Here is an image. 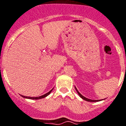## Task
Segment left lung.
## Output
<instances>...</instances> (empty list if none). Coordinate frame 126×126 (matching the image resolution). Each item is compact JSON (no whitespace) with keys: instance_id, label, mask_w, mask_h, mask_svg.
Here are the masks:
<instances>
[{"instance_id":"left-lung-1","label":"left lung","mask_w":126,"mask_h":126,"mask_svg":"<svg viewBox=\"0 0 126 126\" xmlns=\"http://www.w3.org/2000/svg\"><path fill=\"white\" fill-rule=\"evenodd\" d=\"M75 88L76 91H77V93H78V94L80 96V97L81 98H82L83 100H86V101H87V102H94L101 101L100 100H91V99H89V98H86V97H84V96H82V95L81 94H80L78 90L77 89V88H76L75 86ZM102 100H103V99H102Z\"/></svg>"}]
</instances>
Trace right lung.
<instances>
[{
	"label": "right lung",
	"mask_w": 126,
	"mask_h": 126,
	"mask_svg": "<svg viewBox=\"0 0 126 126\" xmlns=\"http://www.w3.org/2000/svg\"><path fill=\"white\" fill-rule=\"evenodd\" d=\"M52 89L49 92H48L47 93H46L44 95H42V96H38V97H30V96H23V95H20L23 98H28V99H32V100H37V99H41V98H44L46 97V96H47L49 94L51 93V91H53Z\"/></svg>",
	"instance_id": "1"
}]
</instances>
